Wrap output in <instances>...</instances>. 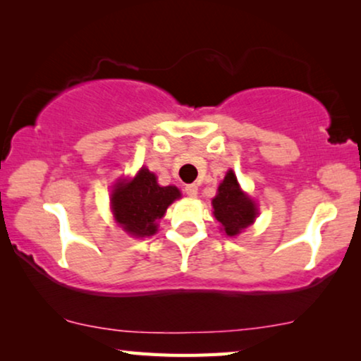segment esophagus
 <instances>
[{
    "label": "esophagus",
    "mask_w": 361,
    "mask_h": 361,
    "mask_svg": "<svg viewBox=\"0 0 361 361\" xmlns=\"http://www.w3.org/2000/svg\"><path fill=\"white\" fill-rule=\"evenodd\" d=\"M185 194L190 197V199H194V197H197V194H199V189H197L195 184H189L185 185Z\"/></svg>",
    "instance_id": "1"
}]
</instances>
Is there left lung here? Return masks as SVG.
<instances>
[{
    "label": "left lung",
    "instance_id": "8db88e82",
    "mask_svg": "<svg viewBox=\"0 0 361 361\" xmlns=\"http://www.w3.org/2000/svg\"><path fill=\"white\" fill-rule=\"evenodd\" d=\"M212 205L215 219L220 221L228 236H235L241 233V230L248 228L258 215L256 205L241 192L233 171L226 172Z\"/></svg>",
    "mask_w": 361,
    "mask_h": 361
}]
</instances>
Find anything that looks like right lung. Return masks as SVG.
Returning <instances> with one entry per match:
<instances>
[{
	"instance_id": "add662e5",
	"label": "right lung",
	"mask_w": 361,
	"mask_h": 361,
	"mask_svg": "<svg viewBox=\"0 0 361 361\" xmlns=\"http://www.w3.org/2000/svg\"><path fill=\"white\" fill-rule=\"evenodd\" d=\"M180 192L174 185L161 187L156 176L142 167L133 180H120L111 194L115 220L131 236L142 238L156 233V221L162 219Z\"/></svg>"
}]
</instances>
